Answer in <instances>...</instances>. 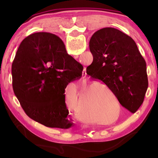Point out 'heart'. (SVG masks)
<instances>
[{
  "instance_id": "obj_1",
  "label": "heart",
  "mask_w": 158,
  "mask_h": 158,
  "mask_svg": "<svg viewBox=\"0 0 158 158\" xmlns=\"http://www.w3.org/2000/svg\"><path fill=\"white\" fill-rule=\"evenodd\" d=\"M105 85V88H108V87H107L106 85ZM81 106V109H89V106L88 105H87V103H86L85 100H82V101L81 102V106Z\"/></svg>"
}]
</instances>
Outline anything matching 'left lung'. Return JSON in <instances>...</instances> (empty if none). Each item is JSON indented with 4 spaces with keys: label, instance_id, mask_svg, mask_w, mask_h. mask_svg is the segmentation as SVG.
Instances as JSON below:
<instances>
[{
    "label": "left lung",
    "instance_id": "left-lung-1",
    "mask_svg": "<svg viewBox=\"0 0 158 158\" xmlns=\"http://www.w3.org/2000/svg\"><path fill=\"white\" fill-rule=\"evenodd\" d=\"M93 62L86 73L102 81L126 110L135 113L148 88L145 60L135 41L114 28L96 31L89 41Z\"/></svg>",
    "mask_w": 158,
    "mask_h": 158
}]
</instances>
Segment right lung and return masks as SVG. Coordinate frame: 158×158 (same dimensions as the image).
Listing matches in <instances>:
<instances>
[{"instance_id":"obj_1","label":"right lung","mask_w":158,"mask_h":158,"mask_svg":"<svg viewBox=\"0 0 158 158\" xmlns=\"http://www.w3.org/2000/svg\"><path fill=\"white\" fill-rule=\"evenodd\" d=\"M83 67L66 53L58 36L36 32L20 43L12 64L13 89L26 115L49 127L68 129L65 89Z\"/></svg>"}]
</instances>
